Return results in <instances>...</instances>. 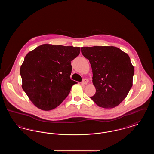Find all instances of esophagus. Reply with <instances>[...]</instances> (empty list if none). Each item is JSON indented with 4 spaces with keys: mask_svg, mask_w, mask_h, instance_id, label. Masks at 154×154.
Listing matches in <instances>:
<instances>
[{
    "mask_svg": "<svg viewBox=\"0 0 154 154\" xmlns=\"http://www.w3.org/2000/svg\"><path fill=\"white\" fill-rule=\"evenodd\" d=\"M87 83H88V80H87V79H84V80L81 82V84H82V85H87Z\"/></svg>",
    "mask_w": 154,
    "mask_h": 154,
    "instance_id": "obj_1",
    "label": "esophagus"
}]
</instances>
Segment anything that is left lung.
Masks as SVG:
<instances>
[{
	"label": "left lung",
	"instance_id": "obj_1",
	"mask_svg": "<svg viewBox=\"0 0 154 154\" xmlns=\"http://www.w3.org/2000/svg\"><path fill=\"white\" fill-rule=\"evenodd\" d=\"M92 70V82L96 88L90 98L104 109L118 106L133 85L134 69L129 55L114 46L81 47Z\"/></svg>",
	"mask_w": 154,
	"mask_h": 154
}]
</instances>
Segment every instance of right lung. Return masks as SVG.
I'll return each mask as SVG.
<instances>
[{"instance_id": "right-lung-1", "label": "right lung", "mask_w": 154, "mask_h": 154, "mask_svg": "<svg viewBox=\"0 0 154 154\" xmlns=\"http://www.w3.org/2000/svg\"><path fill=\"white\" fill-rule=\"evenodd\" d=\"M80 52L79 47L44 44L27 54L20 68L22 88L37 108L53 110L66 99L77 83L70 76Z\"/></svg>"}]
</instances>
